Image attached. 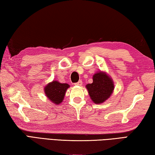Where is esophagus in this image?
Wrapping results in <instances>:
<instances>
[{
  "mask_svg": "<svg viewBox=\"0 0 155 155\" xmlns=\"http://www.w3.org/2000/svg\"><path fill=\"white\" fill-rule=\"evenodd\" d=\"M75 85H76V86H82V80L78 81V82L75 83Z\"/></svg>",
  "mask_w": 155,
  "mask_h": 155,
  "instance_id": "esophagus-1",
  "label": "esophagus"
}]
</instances>
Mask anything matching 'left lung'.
I'll list each match as a JSON object with an SVG mask.
<instances>
[{"mask_svg":"<svg viewBox=\"0 0 155 155\" xmlns=\"http://www.w3.org/2000/svg\"><path fill=\"white\" fill-rule=\"evenodd\" d=\"M93 82L86 85L89 95L94 104H101L112 94L113 82L106 73L99 72L93 75Z\"/></svg>","mask_w":155,"mask_h":155,"instance_id":"left-lung-1","label":"left lung"}]
</instances>
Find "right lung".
Instances as JSON below:
<instances>
[{"label":"right lung","instance_id":"right-lung-1","mask_svg":"<svg viewBox=\"0 0 155 155\" xmlns=\"http://www.w3.org/2000/svg\"><path fill=\"white\" fill-rule=\"evenodd\" d=\"M69 87V85L67 84H61L57 81H53L45 86V93L50 101L54 104H59L63 100L65 92Z\"/></svg>","mask_w":155,"mask_h":155}]
</instances>
